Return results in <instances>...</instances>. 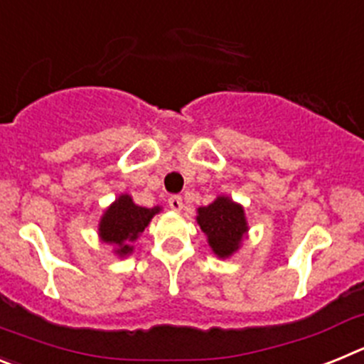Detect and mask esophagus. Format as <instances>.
<instances>
[{
  "label": "esophagus",
  "mask_w": 364,
  "mask_h": 364,
  "mask_svg": "<svg viewBox=\"0 0 364 364\" xmlns=\"http://www.w3.org/2000/svg\"><path fill=\"white\" fill-rule=\"evenodd\" d=\"M167 204H169V208H171L173 211H182V208H184L182 197H178V195H173V197H169Z\"/></svg>",
  "instance_id": "1"
}]
</instances>
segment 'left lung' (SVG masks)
Returning a JSON list of instances; mask_svg holds the SVG:
<instances>
[{
	"instance_id": "left-lung-1",
	"label": "left lung",
	"mask_w": 364,
	"mask_h": 364,
	"mask_svg": "<svg viewBox=\"0 0 364 364\" xmlns=\"http://www.w3.org/2000/svg\"><path fill=\"white\" fill-rule=\"evenodd\" d=\"M197 222L213 253L220 259L233 255L247 233L244 208L230 197H217L210 205L198 208Z\"/></svg>"
}]
</instances>
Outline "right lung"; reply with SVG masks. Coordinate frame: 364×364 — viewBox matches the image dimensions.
<instances>
[{
	"label": "right lung",
	"instance_id": "right-lung-1",
	"mask_svg": "<svg viewBox=\"0 0 364 364\" xmlns=\"http://www.w3.org/2000/svg\"><path fill=\"white\" fill-rule=\"evenodd\" d=\"M160 208H142L133 202L129 195H120L105 210L104 217L100 218L98 235L102 242L117 246L114 253L118 257L129 255L133 252L131 244L140 237L151 218L159 213Z\"/></svg>",
	"mask_w": 364,
	"mask_h": 364
}]
</instances>
